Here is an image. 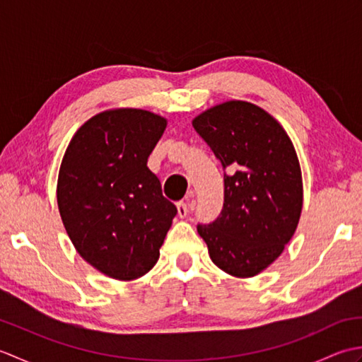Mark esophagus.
Listing matches in <instances>:
<instances>
[{
    "label": "esophagus",
    "mask_w": 362,
    "mask_h": 362,
    "mask_svg": "<svg viewBox=\"0 0 362 362\" xmlns=\"http://www.w3.org/2000/svg\"><path fill=\"white\" fill-rule=\"evenodd\" d=\"M193 197H194V193L193 191H189V193L187 194V201H191ZM177 213H179L180 218H187L189 213V205L187 202H179L177 204Z\"/></svg>",
    "instance_id": "obj_1"
}]
</instances>
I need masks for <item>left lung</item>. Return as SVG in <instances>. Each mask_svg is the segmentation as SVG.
<instances>
[{
	"label": "left lung",
	"instance_id": "left-lung-1",
	"mask_svg": "<svg viewBox=\"0 0 362 362\" xmlns=\"http://www.w3.org/2000/svg\"><path fill=\"white\" fill-rule=\"evenodd\" d=\"M193 126L224 168V205L197 232L222 271L240 279L257 275L281 255L302 213L294 146L279 121L244 101L213 107Z\"/></svg>",
	"mask_w": 362,
	"mask_h": 362
}]
</instances>
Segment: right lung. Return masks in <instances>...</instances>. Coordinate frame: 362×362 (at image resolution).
Returning <instances> with one entry per match:
<instances>
[{
  "mask_svg": "<svg viewBox=\"0 0 362 362\" xmlns=\"http://www.w3.org/2000/svg\"><path fill=\"white\" fill-rule=\"evenodd\" d=\"M166 119L138 109L96 115L71 138L57 204L79 255L99 272L135 280L149 272L177 214L148 158Z\"/></svg>",
  "mask_w": 362,
  "mask_h": 362,
  "instance_id": "1",
  "label": "right lung"
}]
</instances>
